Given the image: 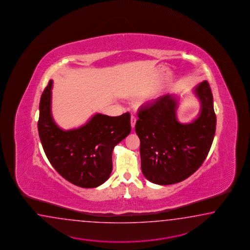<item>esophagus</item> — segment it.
Masks as SVG:
<instances>
[{"mask_svg":"<svg viewBox=\"0 0 250 250\" xmlns=\"http://www.w3.org/2000/svg\"><path fill=\"white\" fill-rule=\"evenodd\" d=\"M135 124H136V117H134V116H132L131 117V126H132L133 129L135 126Z\"/></svg>","mask_w":250,"mask_h":250,"instance_id":"obj_1","label":"esophagus"}]
</instances>
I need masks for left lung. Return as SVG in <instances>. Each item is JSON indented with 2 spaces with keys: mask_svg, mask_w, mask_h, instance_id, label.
Here are the masks:
<instances>
[{
  "mask_svg": "<svg viewBox=\"0 0 250 250\" xmlns=\"http://www.w3.org/2000/svg\"><path fill=\"white\" fill-rule=\"evenodd\" d=\"M194 93L201 109L188 124L178 122V102L174 95H164L139 109L135 132L141 141V167L151 183L181 182L194 174L208 155L216 129L210 85L204 81L194 88Z\"/></svg>",
  "mask_w": 250,
  "mask_h": 250,
  "instance_id": "left-lung-1",
  "label": "left lung"
}]
</instances>
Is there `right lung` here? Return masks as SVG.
<instances>
[{
	"label": "right lung",
	"mask_w": 250,
	"mask_h": 250,
	"mask_svg": "<svg viewBox=\"0 0 250 250\" xmlns=\"http://www.w3.org/2000/svg\"><path fill=\"white\" fill-rule=\"evenodd\" d=\"M49 81L39 103V138L44 153L57 172L83 188L105 183L112 172L114 147L131 132L130 114L109 117L96 114L81 127L64 131L51 114Z\"/></svg>",
	"instance_id": "1"
}]
</instances>
